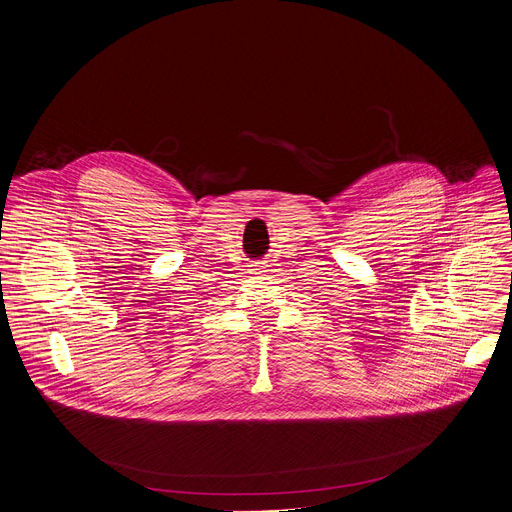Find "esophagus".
<instances>
[{
  "mask_svg": "<svg viewBox=\"0 0 512 512\" xmlns=\"http://www.w3.org/2000/svg\"><path fill=\"white\" fill-rule=\"evenodd\" d=\"M261 269H263V265H255V271H253V273H261Z\"/></svg>",
  "mask_w": 512,
  "mask_h": 512,
  "instance_id": "34e87169",
  "label": "esophagus"
}]
</instances>
